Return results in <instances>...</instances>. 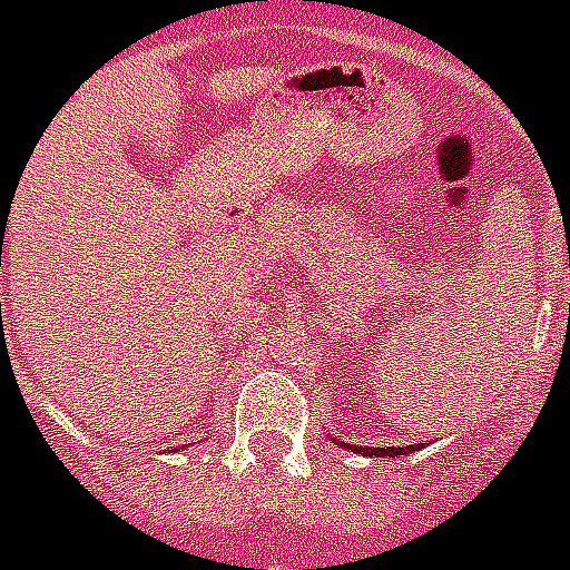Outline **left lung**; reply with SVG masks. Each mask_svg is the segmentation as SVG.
<instances>
[{
  "instance_id": "left-lung-1",
  "label": "left lung",
  "mask_w": 570,
  "mask_h": 570,
  "mask_svg": "<svg viewBox=\"0 0 570 570\" xmlns=\"http://www.w3.org/2000/svg\"><path fill=\"white\" fill-rule=\"evenodd\" d=\"M336 442V439H333ZM342 448H348V451H360L365 453V456H404V453H410V448H365V445H345V442H340Z\"/></svg>"
}]
</instances>
